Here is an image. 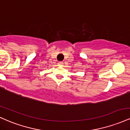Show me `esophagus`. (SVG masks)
Masks as SVG:
<instances>
[{
	"instance_id": "esophagus-1",
	"label": "esophagus",
	"mask_w": 130,
	"mask_h": 130,
	"mask_svg": "<svg viewBox=\"0 0 130 130\" xmlns=\"http://www.w3.org/2000/svg\"><path fill=\"white\" fill-rule=\"evenodd\" d=\"M57 65H58L59 67H62L63 66V62H59V63H57Z\"/></svg>"
}]
</instances>
